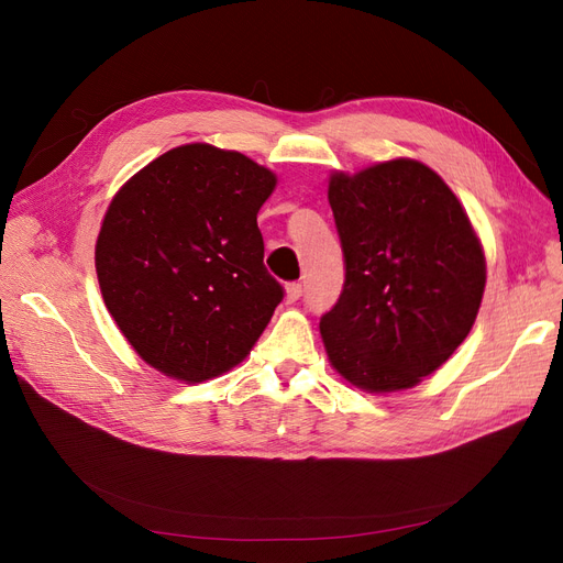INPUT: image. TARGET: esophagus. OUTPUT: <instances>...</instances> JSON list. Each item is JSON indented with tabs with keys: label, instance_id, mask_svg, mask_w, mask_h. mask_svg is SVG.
I'll use <instances>...</instances> for the list:
<instances>
[{
	"label": "esophagus",
	"instance_id": "esophagus-1",
	"mask_svg": "<svg viewBox=\"0 0 563 563\" xmlns=\"http://www.w3.org/2000/svg\"><path fill=\"white\" fill-rule=\"evenodd\" d=\"M301 294H303V285H301V283H287V287H285V299H287V303L299 301Z\"/></svg>",
	"mask_w": 563,
	"mask_h": 563
}]
</instances>
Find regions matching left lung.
<instances>
[{
	"label": "left lung",
	"instance_id": "1",
	"mask_svg": "<svg viewBox=\"0 0 563 563\" xmlns=\"http://www.w3.org/2000/svg\"><path fill=\"white\" fill-rule=\"evenodd\" d=\"M329 202L344 253V287L321 317L331 365L353 386H418L467 338L486 260L442 177L416 159L333 173Z\"/></svg>",
	"mask_w": 563,
	"mask_h": 563
}]
</instances>
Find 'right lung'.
<instances>
[{"instance_id":"right-lung-1","label":"right lung","mask_w":563,"mask_h":563,"mask_svg":"<svg viewBox=\"0 0 563 563\" xmlns=\"http://www.w3.org/2000/svg\"><path fill=\"white\" fill-rule=\"evenodd\" d=\"M276 175L207 143L173 147L123 185L104 214L102 299L139 356L187 383L240 365L283 301L257 212Z\"/></svg>"}]
</instances>
